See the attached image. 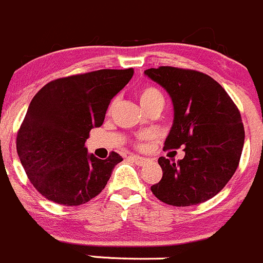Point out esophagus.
Segmentation results:
<instances>
[{"label":"esophagus","instance_id":"obj_1","mask_svg":"<svg viewBox=\"0 0 263 263\" xmlns=\"http://www.w3.org/2000/svg\"><path fill=\"white\" fill-rule=\"evenodd\" d=\"M129 158H130V160L133 161V162H135L137 163V165H139V166H143V165H145V163L148 162V158H145V157H140V156H137V155H134V156H129Z\"/></svg>","mask_w":263,"mask_h":263}]
</instances>
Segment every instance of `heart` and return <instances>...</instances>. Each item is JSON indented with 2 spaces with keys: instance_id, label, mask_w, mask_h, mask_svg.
<instances>
[{
  "instance_id": "obj_1",
  "label": "heart",
  "mask_w": 263,
  "mask_h": 263,
  "mask_svg": "<svg viewBox=\"0 0 263 263\" xmlns=\"http://www.w3.org/2000/svg\"><path fill=\"white\" fill-rule=\"evenodd\" d=\"M138 98H139V103L144 111L147 108H149L151 106L156 105V103H163V96L157 88L151 87V85H147V87H143L142 89L139 90V95H138ZM116 103V101H114L111 107Z\"/></svg>"
}]
</instances>
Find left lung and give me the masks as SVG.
Here are the masks:
<instances>
[{
	"label": "left lung",
	"mask_w": 263,
	"mask_h": 263,
	"mask_svg": "<svg viewBox=\"0 0 263 263\" xmlns=\"http://www.w3.org/2000/svg\"><path fill=\"white\" fill-rule=\"evenodd\" d=\"M144 74L170 96L174 120L163 149L184 147L183 160L160 157L162 179L151 186L163 203L186 207L212 198L235 173L244 144L238 107L222 87L196 70L160 66Z\"/></svg>",
	"instance_id": "left-lung-1"
}]
</instances>
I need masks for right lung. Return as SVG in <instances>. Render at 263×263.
<instances>
[{"instance_id": "right-lung-1", "label": "right lung", "mask_w": 263, "mask_h": 263, "mask_svg": "<svg viewBox=\"0 0 263 263\" xmlns=\"http://www.w3.org/2000/svg\"><path fill=\"white\" fill-rule=\"evenodd\" d=\"M134 70L103 69L60 78L33 97L17 132L16 151L34 188L62 206L87 203L103 191L114 167L123 161L88 153L85 140L105 120L111 100Z\"/></svg>"}]
</instances>
